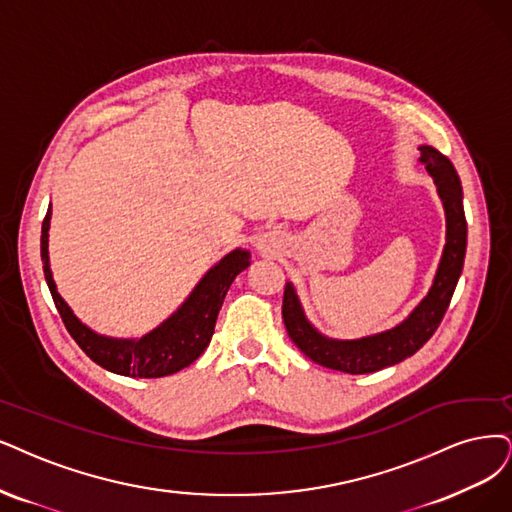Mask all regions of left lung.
Here are the masks:
<instances>
[{"label": "left lung", "mask_w": 512, "mask_h": 512, "mask_svg": "<svg viewBox=\"0 0 512 512\" xmlns=\"http://www.w3.org/2000/svg\"><path fill=\"white\" fill-rule=\"evenodd\" d=\"M420 154L430 173L437 194L445 211V246L437 274L422 301L415 306L399 325L392 329L356 337L335 339L320 333L304 312L293 282H287L285 299H282V318L293 344L304 352L310 361L327 369L344 371L350 375H363L392 367L418 352L432 333L437 331L447 312L453 291L460 280L466 255V217L462 202V183L453 164L430 145H420Z\"/></svg>", "instance_id": "1"}]
</instances>
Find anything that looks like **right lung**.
Wrapping results in <instances>:
<instances>
[{
  "label": "right lung",
  "mask_w": 512,
  "mask_h": 512,
  "mask_svg": "<svg viewBox=\"0 0 512 512\" xmlns=\"http://www.w3.org/2000/svg\"><path fill=\"white\" fill-rule=\"evenodd\" d=\"M50 219L52 213L48 208L42 223V261L54 306L67 331L88 358L103 369L126 377H164L192 365L211 344L217 314L234 278L251 266V253L234 249L198 280V285L185 297L183 304L156 329L141 337H109L86 327L56 291L48 255Z\"/></svg>",
  "instance_id": "add662e5"
}]
</instances>
